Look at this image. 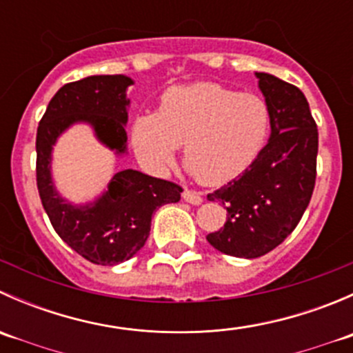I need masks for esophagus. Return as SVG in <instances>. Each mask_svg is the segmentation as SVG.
<instances>
[{"label":"esophagus","mask_w":353,"mask_h":353,"mask_svg":"<svg viewBox=\"0 0 353 353\" xmlns=\"http://www.w3.org/2000/svg\"><path fill=\"white\" fill-rule=\"evenodd\" d=\"M183 198L186 199L188 203H191V205H201L203 201L201 193H198V191H191V190H184Z\"/></svg>","instance_id":"34e87169"}]
</instances>
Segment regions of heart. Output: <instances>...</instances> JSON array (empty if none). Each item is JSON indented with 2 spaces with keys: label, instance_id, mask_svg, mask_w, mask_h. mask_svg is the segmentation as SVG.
Instances as JSON below:
<instances>
[{
  "label": "heart",
  "instance_id": "1",
  "mask_svg": "<svg viewBox=\"0 0 353 353\" xmlns=\"http://www.w3.org/2000/svg\"><path fill=\"white\" fill-rule=\"evenodd\" d=\"M270 128L272 110L261 95L201 81L163 92L157 112L134 119L131 138L154 169L169 165L183 145L190 172L205 186H220L252 165Z\"/></svg>",
  "mask_w": 353,
  "mask_h": 353
}]
</instances>
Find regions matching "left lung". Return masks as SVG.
<instances>
[{"mask_svg": "<svg viewBox=\"0 0 353 353\" xmlns=\"http://www.w3.org/2000/svg\"><path fill=\"white\" fill-rule=\"evenodd\" d=\"M272 110L268 143L237 179L208 194L227 208V220L206 241L236 258H259L297 227L316 183L318 126L295 85L256 73Z\"/></svg>", "mask_w": 353, "mask_h": 353, "instance_id": "obj_1", "label": "left lung"}]
</instances>
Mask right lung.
I'll return each mask as SVG.
<instances>
[{
	"label": "right lung",
	"instance_id": "add662e5",
	"mask_svg": "<svg viewBox=\"0 0 353 353\" xmlns=\"http://www.w3.org/2000/svg\"><path fill=\"white\" fill-rule=\"evenodd\" d=\"M124 74H97L63 85L49 102L37 128V190L52 227L81 258L112 266L133 258L148 239L152 215L167 203H177L183 188L165 179L126 169L117 172L101 198L73 205L59 196L51 177V152L59 134L74 123H88L95 137L116 150L126 152V88Z\"/></svg>",
	"mask_w": 353,
	"mask_h": 353
}]
</instances>
